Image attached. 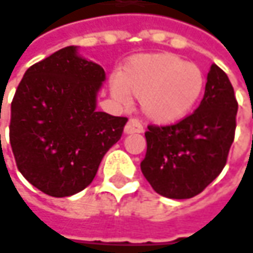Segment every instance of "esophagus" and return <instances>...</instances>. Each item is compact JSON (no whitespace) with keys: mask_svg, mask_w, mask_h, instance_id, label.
<instances>
[{"mask_svg":"<svg viewBox=\"0 0 253 253\" xmlns=\"http://www.w3.org/2000/svg\"><path fill=\"white\" fill-rule=\"evenodd\" d=\"M125 133H141L144 132V126H142V124L139 122L138 120H129L126 122V125H125Z\"/></svg>","mask_w":253,"mask_h":253,"instance_id":"34e87169","label":"esophagus"}]
</instances>
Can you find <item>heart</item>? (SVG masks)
Instances as JSON below:
<instances>
[{
  "mask_svg": "<svg viewBox=\"0 0 253 253\" xmlns=\"http://www.w3.org/2000/svg\"><path fill=\"white\" fill-rule=\"evenodd\" d=\"M205 86L202 70L173 54H141L131 58L120 78L111 80V92L129 104L131 95L141 98L148 120L169 125L186 117L199 101Z\"/></svg>",
  "mask_w": 253,
  "mask_h": 253,
  "instance_id": "1",
  "label": "heart"
}]
</instances>
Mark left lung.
Wrapping results in <instances>:
<instances>
[{
    "label": "left lung",
    "mask_w": 253,
    "mask_h": 253,
    "mask_svg": "<svg viewBox=\"0 0 253 253\" xmlns=\"http://www.w3.org/2000/svg\"><path fill=\"white\" fill-rule=\"evenodd\" d=\"M205 94L194 114L145 132L141 170L154 191L170 199L201 194L223 169L236 128L238 102L228 75L212 64Z\"/></svg>",
    "instance_id": "obj_1"
}]
</instances>
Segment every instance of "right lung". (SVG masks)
Listing matches in <instances>:
<instances>
[{
    "label": "right lung",
    "mask_w": 253,
    "mask_h": 253,
    "mask_svg": "<svg viewBox=\"0 0 253 253\" xmlns=\"http://www.w3.org/2000/svg\"><path fill=\"white\" fill-rule=\"evenodd\" d=\"M101 65L71 45L34 64L11 102L9 144L22 176L46 195L81 192L128 118L96 111Z\"/></svg>",
    "instance_id": "right-lung-1"
}]
</instances>
